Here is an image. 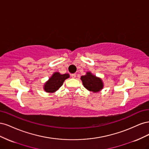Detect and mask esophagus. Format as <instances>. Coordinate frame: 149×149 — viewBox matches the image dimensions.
Listing matches in <instances>:
<instances>
[{
  "mask_svg": "<svg viewBox=\"0 0 149 149\" xmlns=\"http://www.w3.org/2000/svg\"><path fill=\"white\" fill-rule=\"evenodd\" d=\"M71 76L72 78H76V74H71Z\"/></svg>",
  "mask_w": 149,
  "mask_h": 149,
  "instance_id": "34e87169",
  "label": "esophagus"
}]
</instances>
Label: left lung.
Returning <instances> with one entry per match:
<instances>
[{
    "label": "left lung",
    "mask_w": 149,
    "mask_h": 149,
    "mask_svg": "<svg viewBox=\"0 0 149 149\" xmlns=\"http://www.w3.org/2000/svg\"><path fill=\"white\" fill-rule=\"evenodd\" d=\"M81 80L82 81L84 87L89 91L98 93L104 88L102 79L97 77L90 71H87L85 75L81 76Z\"/></svg>",
    "instance_id": "1"
}]
</instances>
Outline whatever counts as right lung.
<instances>
[{
    "label": "right lung",
    "mask_w": 149,
    "mask_h": 149,
    "mask_svg": "<svg viewBox=\"0 0 149 149\" xmlns=\"http://www.w3.org/2000/svg\"><path fill=\"white\" fill-rule=\"evenodd\" d=\"M69 78L68 73L61 74L59 72H55L47 81L44 83V91L49 93L56 92L63 84L65 80Z\"/></svg>",
    "instance_id": "add662e5"
}]
</instances>
